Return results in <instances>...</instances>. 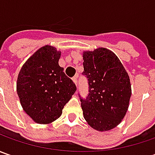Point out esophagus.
I'll return each instance as SVG.
<instances>
[{"label":"esophagus","mask_w":155,"mask_h":155,"mask_svg":"<svg viewBox=\"0 0 155 155\" xmlns=\"http://www.w3.org/2000/svg\"><path fill=\"white\" fill-rule=\"evenodd\" d=\"M72 80L74 82V84L76 85H78V76H75L72 78Z\"/></svg>","instance_id":"obj_1"}]
</instances>
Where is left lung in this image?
Segmentation results:
<instances>
[{
    "label": "left lung",
    "mask_w": 155,
    "mask_h": 155,
    "mask_svg": "<svg viewBox=\"0 0 155 155\" xmlns=\"http://www.w3.org/2000/svg\"><path fill=\"white\" fill-rule=\"evenodd\" d=\"M83 58V75L89 82L88 97L80 98L84 117L97 131L113 129L128 111L132 93L128 72L107 48L84 51Z\"/></svg>",
    "instance_id": "left-lung-1"
}]
</instances>
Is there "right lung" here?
Listing matches in <instances>:
<instances>
[{
	"label": "right lung",
	"mask_w": 155,
	"mask_h": 155,
	"mask_svg": "<svg viewBox=\"0 0 155 155\" xmlns=\"http://www.w3.org/2000/svg\"><path fill=\"white\" fill-rule=\"evenodd\" d=\"M61 51L46 45L22 65L17 94L24 111L39 124H49L62 114L77 87L58 64Z\"/></svg>",
	"instance_id": "add662e5"
}]
</instances>
